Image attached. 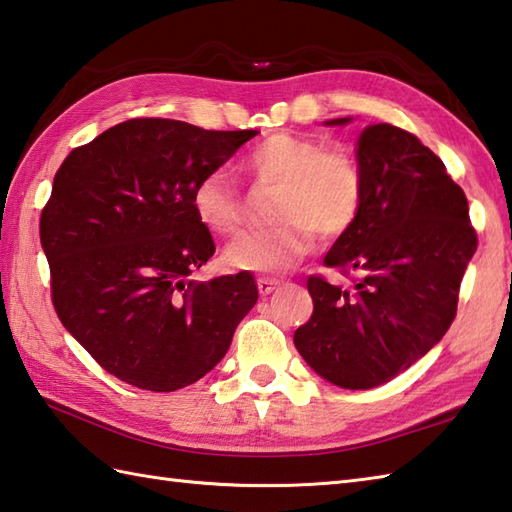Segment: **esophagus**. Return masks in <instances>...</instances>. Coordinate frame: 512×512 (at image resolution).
I'll list each match as a JSON object with an SVG mask.
<instances>
[{"label":"esophagus","instance_id":"obj_1","mask_svg":"<svg viewBox=\"0 0 512 512\" xmlns=\"http://www.w3.org/2000/svg\"><path fill=\"white\" fill-rule=\"evenodd\" d=\"M256 285H258V291H260V296H269L271 291H274L278 285H280V280L278 278H258L256 280Z\"/></svg>","mask_w":512,"mask_h":512}]
</instances>
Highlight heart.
I'll return each instance as SVG.
<instances>
[{
    "label": "heart",
    "mask_w": 512,
    "mask_h": 512,
    "mask_svg": "<svg viewBox=\"0 0 512 512\" xmlns=\"http://www.w3.org/2000/svg\"><path fill=\"white\" fill-rule=\"evenodd\" d=\"M247 170L263 183H280L276 216L269 229L245 232L225 249V263L241 271H285L300 263L322 238L347 234L358 221L364 179L347 150L327 148L325 141L278 132L247 154ZM194 212L210 232L234 234L243 225L245 207L234 174L214 168L196 181Z\"/></svg>",
    "instance_id": "heart-1"
}]
</instances>
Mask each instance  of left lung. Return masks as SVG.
Listing matches in <instances>:
<instances>
[{
    "mask_svg": "<svg viewBox=\"0 0 512 512\" xmlns=\"http://www.w3.org/2000/svg\"><path fill=\"white\" fill-rule=\"evenodd\" d=\"M347 123L351 117L325 121ZM356 161L362 210L325 265L360 278L342 289L311 276L314 314L294 333L298 353L322 380L353 391L393 380L444 338L477 249L462 187L411 132L367 125Z\"/></svg>",
    "mask_w": 512,
    "mask_h": 512,
    "instance_id": "obj_1",
    "label": "left lung"
}]
</instances>
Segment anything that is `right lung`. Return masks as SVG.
Returning <instances> with one entry per match:
<instances>
[{
	"mask_svg": "<svg viewBox=\"0 0 512 512\" xmlns=\"http://www.w3.org/2000/svg\"><path fill=\"white\" fill-rule=\"evenodd\" d=\"M256 134L130 119L61 163L39 223L52 302L114 378L156 393L201 380L256 305L249 271L190 278L216 249L194 185Z\"/></svg>",
	"mask_w": 512,
	"mask_h": 512,
	"instance_id": "add662e5",
	"label": "right lung"
}]
</instances>
